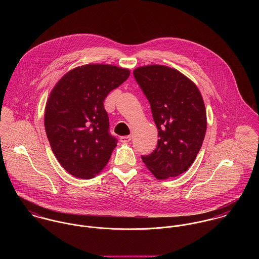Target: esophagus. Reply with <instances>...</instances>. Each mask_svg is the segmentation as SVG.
Instances as JSON below:
<instances>
[{"mask_svg":"<svg viewBox=\"0 0 259 259\" xmlns=\"http://www.w3.org/2000/svg\"><path fill=\"white\" fill-rule=\"evenodd\" d=\"M119 140H120L121 143H128L132 140V137L131 136H123V137H120Z\"/></svg>","mask_w":259,"mask_h":259,"instance_id":"obj_1","label":"esophagus"}]
</instances>
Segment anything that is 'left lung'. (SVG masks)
Segmentation results:
<instances>
[{"instance_id":"obj_1","label":"left lung","mask_w":259,"mask_h":259,"mask_svg":"<svg viewBox=\"0 0 259 259\" xmlns=\"http://www.w3.org/2000/svg\"><path fill=\"white\" fill-rule=\"evenodd\" d=\"M134 76L149 102L158 131L155 149L142 159L157 180L176 178L194 161L206 132V111L197 87L176 69L149 65Z\"/></svg>"}]
</instances>
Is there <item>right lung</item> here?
<instances>
[{
  "label": "right lung",
  "mask_w": 259,
  "mask_h": 259,
  "mask_svg": "<svg viewBox=\"0 0 259 259\" xmlns=\"http://www.w3.org/2000/svg\"><path fill=\"white\" fill-rule=\"evenodd\" d=\"M130 70L89 64L74 68L54 87L45 110V130L61 165L91 180L110 160L117 140L109 128L104 101L130 76Z\"/></svg>",
  "instance_id": "add662e5"
}]
</instances>
